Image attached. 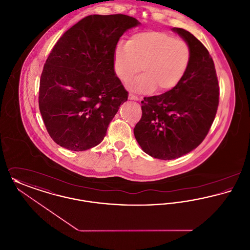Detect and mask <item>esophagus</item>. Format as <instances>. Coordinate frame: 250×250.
Returning a JSON list of instances; mask_svg holds the SVG:
<instances>
[{
	"mask_svg": "<svg viewBox=\"0 0 250 250\" xmlns=\"http://www.w3.org/2000/svg\"><path fill=\"white\" fill-rule=\"evenodd\" d=\"M128 97H129V99H131V100H139V96H138V95H134L133 93H129Z\"/></svg>",
	"mask_w": 250,
	"mask_h": 250,
	"instance_id": "34e87169",
	"label": "esophagus"
}]
</instances>
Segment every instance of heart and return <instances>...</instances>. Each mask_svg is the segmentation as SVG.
Here are the masks:
<instances>
[{"label":"heart","instance_id":"1","mask_svg":"<svg viewBox=\"0 0 250 250\" xmlns=\"http://www.w3.org/2000/svg\"><path fill=\"white\" fill-rule=\"evenodd\" d=\"M191 51L187 42L158 31H145L131 36L127 43L120 42L114 49L113 65L116 76L127 83L142 70L130 84L138 92L155 89L164 92L176 86L188 69Z\"/></svg>","mask_w":250,"mask_h":250}]
</instances>
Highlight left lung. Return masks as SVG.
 I'll return each mask as SVG.
<instances>
[{"mask_svg":"<svg viewBox=\"0 0 250 250\" xmlns=\"http://www.w3.org/2000/svg\"><path fill=\"white\" fill-rule=\"evenodd\" d=\"M172 31L189 46V64L171 90L144 97L143 115L134 128L143 152L162 160L178 158L197 148L210 130L219 103L218 81L209 51L188 31Z\"/></svg>","mask_w":250,"mask_h":250,"instance_id":"left-lung-1","label":"left lung"}]
</instances>
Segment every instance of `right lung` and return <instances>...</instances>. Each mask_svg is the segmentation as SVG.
Instances as JSON below:
<instances>
[{
    "label": "right lung",
    "instance_id": "obj_1",
    "mask_svg": "<svg viewBox=\"0 0 250 250\" xmlns=\"http://www.w3.org/2000/svg\"><path fill=\"white\" fill-rule=\"evenodd\" d=\"M140 22L126 15H91L52 48L40 78L39 110L50 138L71 151L101 143L128 93L115 75L114 49Z\"/></svg>",
    "mask_w": 250,
    "mask_h": 250
}]
</instances>
